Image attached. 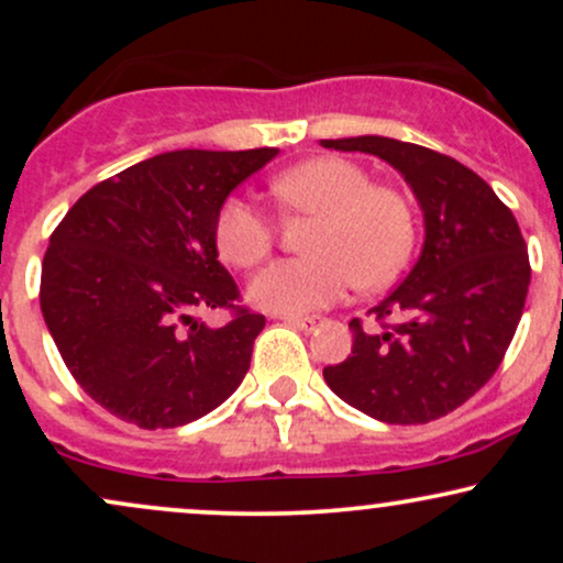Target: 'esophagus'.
Returning <instances> with one entry per match:
<instances>
[{
	"label": "esophagus",
	"instance_id": "esophagus-1",
	"mask_svg": "<svg viewBox=\"0 0 563 563\" xmlns=\"http://www.w3.org/2000/svg\"><path fill=\"white\" fill-rule=\"evenodd\" d=\"M280 320L290 328H299V331H312V328L318 325V320H314V318H294V314H283Z\"/></svg>",
	"mask_w": 563,
	"mask_h": 563
}]
</instances>
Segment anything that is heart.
<instances>
[{"instance_id":"obj_1","label":"heart","mask_w":563,"mask_h":563,"mask_svg":"<svg viewBox=\"0 0 563 563\" xmlns=\"http://www.w3.org/2000/svg\"><path fill=\"white\" fill-rule=\"evenodd\" d=\"M286 211L318 217L303 260H280L249 283L254 307L273 314H309L331 307L357 280L360 288L389 283L416 245V219L402 192L373 185L354 161L322 156L277 174L269 185ZM219 256L254 267L273 251L275 224L256 203L230 196L214 224Z\"/></svg>"}]
</instances>
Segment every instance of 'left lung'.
<instances>
[{
	"label": "left lung",
	"instance_id": "8db88e82",
	"mask_svg": "<svg viewBox=\"0 0 563 563\" xmlns=\"http://www.w3.org/2000/svg\"><path fill=\"white\" fill-rule=\"evenodd\" d=\"M320 145L391 164L416 192L426 228L416 267L367 312L380 331L354 318L352 354L322 376L376 421H437L474 397L506 357L532 275L519 224L479 174L423 145L378 134Z\"/></svg>",
	"mask_w": 563,
	"mask_h": 563
}]
</instances>
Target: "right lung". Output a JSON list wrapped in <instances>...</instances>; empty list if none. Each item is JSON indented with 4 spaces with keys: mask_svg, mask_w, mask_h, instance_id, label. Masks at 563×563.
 <instances>
[{
    "mask_svg": "<svg viewBox=\"0 0 563 563\" xmlns=\"http://www.w3.org/2000/svg\"><path fill=\"white\" fill-rule=\"evenodd\" d=\"M277 156L172 151L95 185L57 224L42 262V314L97 405L140 429L198 421L241 386L264 314L238 307L214 224L243 179ZM206 308H232L209 329Z\"/></svg>",
    "mask_w": 563,
    "mask_h": 563,
    "instance_id": "1",
    "label": "right lung"
}]
</instances>
